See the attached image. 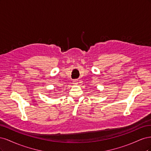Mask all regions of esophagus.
Returning a JSON list of instances; mask_svg holds the SVG:
<instances>
[{
	"mask_svg": "<svg viewBox=\"0 0 151 151\" xmlns=\"http://www.w3.org/2000/svg\"><path fill=\"white\" fill-rule=\"evenodd\" d=\"M73 84H74V85L78 84V81H77V80H74V83H73Z\"/></svg>",
	"mask_w": 151,
	"mask_h": 151,
	"instance_id": "esophagus-1",
	"label": "esophagus"
}]
</instances>
